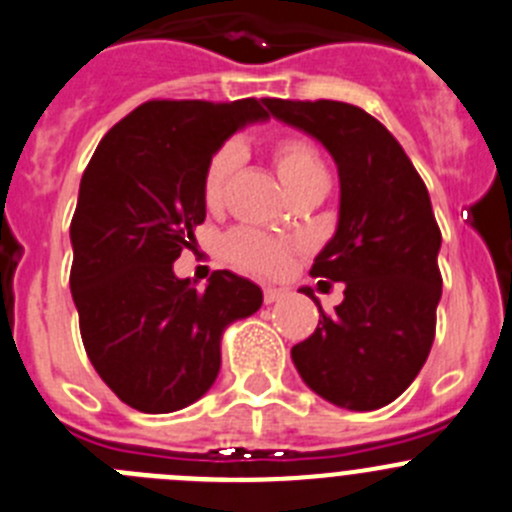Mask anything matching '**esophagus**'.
Listing matches in <instances>:
<instances>
[{
    "instance_id": "34e87169",
    "label": "esophagus",
    "mask_w": 512,
    "mask_h": 512,
    "mask_svg": "<svg viewBox=\"0 0 512 512\" xmlns=\"http://www.w3.org/2000/svg\"><path fill=\"white\" fill-rule=\"evenodd\" d=\"M281 297H284V292H281V289H274V287H266V289H264V302H266V304L279 302Z\"/></svg>"
}]
</instances>
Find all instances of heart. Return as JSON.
I'll return each mask as SVG.
<instances>
[{
  "label": "heart",
  "instance_id": "b5f03b06",
  "mask_svg": "<svg viewBox=\"0 0 512 512\" xmlns=\"http://www.w3.org/2000/svg\"><path fill=\"white\" fill-rule=\"evenodd\" d=\"M271 159H274L281 182L287 185L294 198L299 192L327 187L325 159L309 139L281 137L271 149ZM238 164H241V149L236 144H223L208 159L203 175V200L210 210H220L225 205ZM223 251L241 269L256 271V274H274L287 264L292 246L276 241L256 228H236L225 236Z\"/></svg>",
  "mask_w": 512,
  "mask_h": 512
}]
</instances>
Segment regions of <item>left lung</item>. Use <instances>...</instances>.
Wrapping results in <instances>:
<instances>
[{"label": "left lung", "instance_id": "left-lung-1", "mask_svg": "<svg viewBox=\"0 0 512 512\" xmlns=\"http://www.w3.org/2000/svg\"><path fill=\"white\" fill-rule=\"evenodd\" d=\"M284 124L332 154L340 175L337 231L312 276L345 281V299L292 348L302 381L340 409L396 401L429 358L442 299L439 231L429 190L391 131L353 103L264 98ZM327 284V281H322Z\"/></svg>", "mask_w": 512, "mask_h": 512}]
</instances>
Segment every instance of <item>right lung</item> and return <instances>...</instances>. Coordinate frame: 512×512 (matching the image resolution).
I'll return each mask as SVG.
<instances>
[{"mask_svg": "<svg viewBox=\"0 0 512 512\" xmlns=\"http://www.w3.org/2000/svg\"><path fill=\"white\" fill-rule=\"evenodd\" d=\"M264 98L147 101L111 126L70 220L83 348L131 409L170 414L218 378L220 337L264 302L253 281L213 271L205 292L172 264L205 220L203 175L231 134L269 119Z\"/></svg>", "mask_w": 512, "mask_h": 512, "instance_id": "1", "label": "right lung"}]
</instances>
